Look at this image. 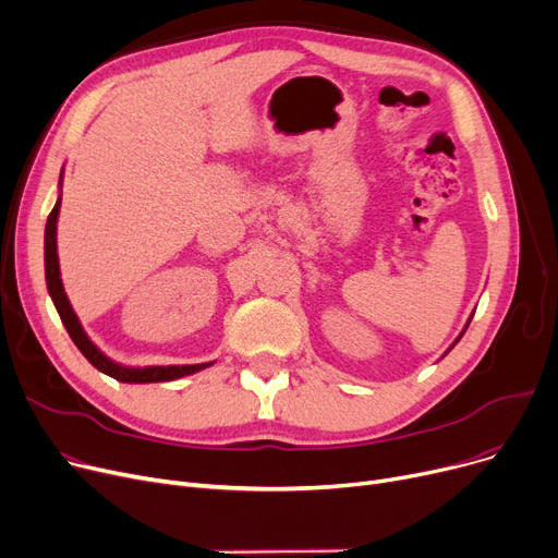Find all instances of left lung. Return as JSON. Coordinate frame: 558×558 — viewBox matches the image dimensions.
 <instances>
[{"label":"left lung","mask_w":558,"mask_h":558,"mask_svg":"<svg viewBox=\"0 0 558 558\" xmlns=\"http://www.w3.org/2000/svg\"><path fill=\"white\" fill-rule=\"evenodd\" d=\"M471 318H473V314H471ZM471 318H468V324H465V328H468V326H471ZM465 328H463V330H461V335H459V337H457V339H454V343H459V339H461V337H463V332H465ZM454 343H452V345H450V348H448V350H446V355H448V353H450V350H452V348H454Z\"/></svg>","instance_id":"8db88e82"}]
</instances>
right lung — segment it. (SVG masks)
Listing matches in <instances>:
<instances>
[{
	"instance_id": "obj_1",
	"label": "right lung",
	"mask_w": 558,
	"mask_h": 558,
	"mask_svg": "<svg viewBox=\"0 0 558 558\" xmlns=\"http://www.w3.org/2000/svg\"><path fill=\"white\" fill-rule=\"evenodd\" d=\"M61 181H63V171H61ZM58 213H61V194L56 198L53 210L47 217L45 226V280H47V291L53 301V307L61 316L63 326L76 348L83 353V357L90 362L97 371L114 377L117 383H129V385H149V383H171V379H179L192 373H198L203 368L213 366V362L205 364H183V366H124L120 362L110 360L104 355L101 350L93 343V339L87 337L83 330L81 320L76 312L72 310V303L65 294V287L61 280V264H58V244H56V226H58Z\"/></svg>"
}]
</instances>
